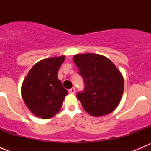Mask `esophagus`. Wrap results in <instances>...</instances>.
I'll return each mask as SVG.
<instances>
[{
	"label": "esophagus",
	"instance_id": "1",
	"mask_svg": "<svg viewBox=\"0 0 151 151\" xmlns=\"http://www.w3.org/2000/svg\"><path fill=\"white\" fill-rule=\"evenodd\" d=\"M75 91H76V89H75V88H74V87H73V88H71V89L68 90V93H71V94H74V93H75Z\"/></svg>",
	"mask_w": 151,
	"mask_h": 151
}]
</instances>
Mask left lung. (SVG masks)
Masks as SVG:
<instances>
[{"label":"left lung","instance_id":"obj_1","mask_svg":"<svg viewBox=\"0 0 151 151\" xmlns=\"http://www.w3.org/2000/svg\"><path fill=\"white\" fill-rule=\"evenodd\" d=\"M85 88L77 97L84 109L94 117L112 112L119 104L124 82L121 73L107 58L92 53L74 55Z\"/></svg>","mask_w":151,"mask_h":151}]
</instances>
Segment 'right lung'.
Returning a JSON list of instances; mask_svg holds the SVG:
<instances>
[{
	"instance_id": "obj_1",
	"label": "right lung",
	"mask_w": 151,
	"mask_h": 151,
	"mask_svg": "<svg viewBox=\"0 0 151 151\" xmlns=\"http://www.w3.org/2000/svg\"><path fill=\"white\" fill-rule=\"evenodd\" d=\"M65 56L50 58L31 68L22 85V96L28 109L42 119L52 118L60 111L68 91L58 78Z\"/></svg>"
}]
</instances>
